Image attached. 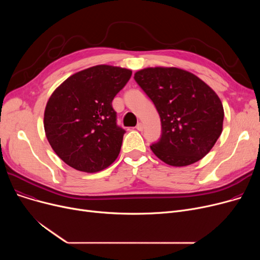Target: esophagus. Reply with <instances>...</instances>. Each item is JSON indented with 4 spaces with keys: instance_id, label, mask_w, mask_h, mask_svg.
<instances>
[{
    "instance_id": "obj_1",
    "label": "esophagus",
    "mask_w": 260,
    "mask_h": 260,
    "mask_svg": "<svg viewBox=\"0 0 260 260\" xmlns=\"http://www.w3.org/2000/svg\"><path fill=\"white\" fill-rule=\"evenodd\" d=\"M136 128H137L139 132H142L143 131V128H144V126H143V124L141 122H139L138 124H137V126H136Z\"/></svg>"
}]
</instances>
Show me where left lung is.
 <instances>
[{
	"label": "left lung",
	"mask_w": 260,
	"mask_h": 260,
	"mask_svg": "<svg viewBox=\"0 0 260 260\" xmlns=\"http://www.w3.org/2000/svg\"><path fill=\"white\" fill-rule=\"evenodd\" d=\"M134 79L160 116L162 131L151 145L153 153L173 167L193 165L206 156L222 132L223 106L216 92L176 67L145 68Z\"/></svg>",
	"instance_id": "8db88e82"
}]
</instances>
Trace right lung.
<instances>
[{"label":"right lung","instance_id":"right-lung-1","mask_svg":"<svg viewBox=\"0 0 260 260\" xmlns=\"http://www.w3.org/2000/svg\"><path fill=\"white\" fill-rule=\"evenodd\" d=\"M132 71L97 65L79 72L52 92L44 128L52 149L70 167L100 172L117 159L125 131L117 125L112 102Z\"/></svg>","mask_w":260,"mask_h":260}]
</instances>
